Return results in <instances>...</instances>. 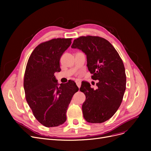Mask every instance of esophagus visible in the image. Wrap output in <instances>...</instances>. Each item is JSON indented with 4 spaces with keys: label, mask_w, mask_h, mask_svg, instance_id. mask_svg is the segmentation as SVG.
<instances>
[{
    "label": "esophagus",
    "mask_w": 151,
    "mask_h": 151,
    "mask_svg": "<svg viewBox=\"0 0 151 151\" xmlns=\"http://www.w3.org/2000/svg\"><path fill=\"white\" fill-rule=\"evenodd\" d=\"M76 85H77V86L78 87V88H80L81 85V82H80V81H76Z\"/></svg>",
    "instance_id": "34e87169"
}]
</instances>
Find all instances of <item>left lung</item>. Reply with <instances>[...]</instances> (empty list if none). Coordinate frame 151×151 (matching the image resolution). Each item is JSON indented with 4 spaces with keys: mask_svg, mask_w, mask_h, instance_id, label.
<instances>
[{
    "mask_svg": "<svg viewBox=\"0 0 151 151\" xmlns=\"http://www.w3.org/2000/svg\"><path fill=\"white\" fill-rule=\"evenodd\" d=\"M72 48L83 51L92 79L99 80L94 90L87 81L80 89L86 96L82 109L84 118L91 123H102L119 108L126 88L125 67L119 54L107 40L98 36H81L74 40Z\"/></svg>",
    "mask_w": 151,
    "mask_h": 151,
    "instance_id": "8db88e82",
    "label": "left lung"
}]
</instances>
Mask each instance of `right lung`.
<instances>
[{"mask_svg":"<svg viewBox=\"0 0 151 151\" xmlns=\"http://www.w3.org/2000/svg\"><path fill=\"white\" fill-rule=\"evenodd\" d=\"M72 38H54L39 44L30 54L24 78L26 99L36 119L47 127H58L67 119L71 99L79 89L73 81L58 87L61 55Z\"/></svg>","mask_w":151,"mask_h":151,"instance_id":"obj_1","label":"right lung"}]
</instances>
